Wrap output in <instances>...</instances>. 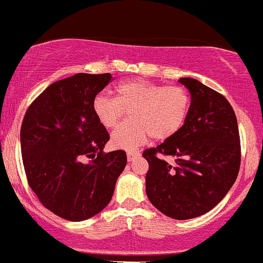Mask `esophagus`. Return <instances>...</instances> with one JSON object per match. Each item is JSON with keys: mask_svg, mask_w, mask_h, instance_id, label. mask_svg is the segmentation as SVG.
Masks as SVG:
<instances>
[{"mask_svg": "<svg viewBox=\"0 0 263 263\" xmlns=\"http://www.w3.org/2000/svg\"><path fill=\"white\" fill-rule=\"evenodd\" d=\"M140 155H141L140 152H128L127 153V159L129 162H132V161H135V159L137 158V157Z\"/></svg>", "mask_w": 263, "mask_h": 263, "instance_id": "esophagus-1", "label": "esophagus"}]
</instances>
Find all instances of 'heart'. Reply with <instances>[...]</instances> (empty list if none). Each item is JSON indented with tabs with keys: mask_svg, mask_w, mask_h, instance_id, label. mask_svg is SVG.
<instances>
[{
	"mask_svg": "<svg viewBox=\"0 0 263 263\" xmlns=\"http://www.w3.org/2000/svg\"><path fill=\"white\" fill-rule=\"evenodd\" d=\"M92 110L106 128L116 127L128 111L131 119L115 129L111 142L116 148L135 149L151 136L164 141L178 134L189 116L190 96L182 86L132 79L116 86V99L96 95Z\"/></svg>",
	"mask_w": 263,
	"mask_h": 263,
	"instance_id": "1",
	"label": "heart"
}]
</instances>
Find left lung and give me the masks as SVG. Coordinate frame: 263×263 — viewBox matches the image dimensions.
I'll return each mask as SVG.
<instances>
[{
    "mask_svg": "<svg viewBox=\"0 0 263 263\" xmlns=\"http://www.w3.org/2000/svg\"><path fill=\"white\" fill-rule=\"evenodd\" d=\"M179 83L190 91L189 116L178 134L144 149L149 168L146 193L164 215L193 219L210 211L236 180L241 144L236 115L222 93L192 78ZM173 155V166L158 157Z\"/></svg>",
    "mask_w": 263,
    "mask_h": 263,
    "instance_id": "obj_1",
    "label": "left lung"
}]
</instances>
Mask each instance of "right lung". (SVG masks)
Returning a JSON list of instances; mask_svg holds the SVG:
<instances>
[{"instance_id":"obj_1","label":"right lung","mask_w":263,"mask_h":263,"mask_svg":"<svg viewBox=\"0 0 263 263\" xmlns=\"http://www.w3.org/2000/svg\"><path fill=\"white\" fill-rule=\"evenodd\" d=\"M111 74L79 73L49 85L21 126L23 167L38 200L55 215L83 221L110 203L127 156L104 152L107 129L92 110Z\"/></svg>"}]
</instances>
